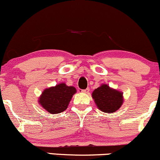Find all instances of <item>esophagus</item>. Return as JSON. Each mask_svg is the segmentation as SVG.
<instances>
[{"mask_svg": "<svg viewBox=\"0 0 160 160\" xmlns=\"http://www.w3.org/2000/svg\"><path fill=\"white\" fill-rule=\"evenodd\" d=\"M82 92L86 93V94H88V93L89 92V88H87V89H82Z\"/></svg>", "mask_w": 160, "mask_h": 160, "instance_id": "1", "label": "esophagus"}]
</instances>
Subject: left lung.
<instances>
[{"label": "left lung", "mask_w": 160, "mask_h": 160, "mask_svg": "<svg viewBox=\"0 0 160 160\" xmlns=\"http://www.w3.org/2000/svg\"><path fill=\"white\" fill-rule=\"evenodd\" d=\"M123 93L102 84L92 92V98L99 110L104 113H114L123 103Z\"/></svg>", "instance_id": "1"}]
</instances>
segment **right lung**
<instances>
[{
  "instance_id": "obj_1",
  "label": "right lung",
  "mask_w": 160,
  "mask_h": 160,
  "mask_svg": "<svg viewBox=\"0 0 160 160\" xmlns=\"http://www.w3.org/2000/svg\"><path fill=\"white\" fill-rule=\"evenodd\" d=\"M77 89L64 82L46 89L40 96L38 102L41 107L50 113H59L68 108L71 98Z\"/></svg>"
}]
</instances>
